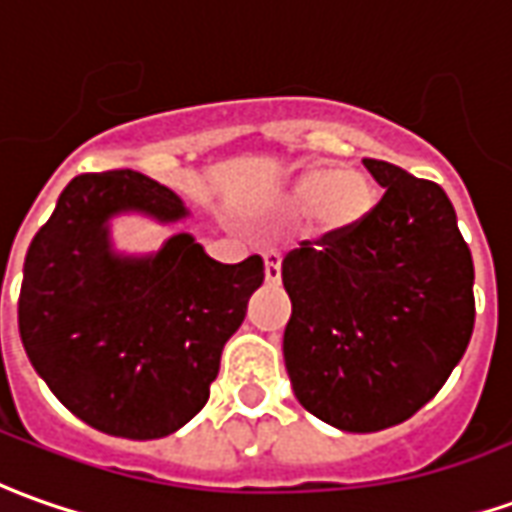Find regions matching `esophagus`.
<instances>
[{
	"label": "esophagus",
	"instance_id": "obj_1",
	"mask_svg": "<svg viewBox=\"0 0 512 512\" xmlns=\"http://www.w3.org/2000/svg\"><path fill=\"white\" fill-rule=\"evenodd\" d=\"M263 260H266V283L277 285L280 283V255L277 252H266Z\"/></svg>",
	"mask_w": 512,
	"mask_h": 512
}]
</instances>
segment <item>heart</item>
<instances>
[{
  "instance_id": "heart-1",
  "label": "heart",
  "mask_w": 512,
  "mask_h": 512,
  "mask_svg": "<svg viewBox=\"0 0 512 512\" xmlns=\"http://www.w3.org/2000/svg\"><path fill=\"white\" fill-rule=\"evenodd\" d=\"M375 184L358 170L316 168L300 173L280 196V212L314 218L322 235H344L367 221L375 207Z\"/></svg>"
}]
</instances>
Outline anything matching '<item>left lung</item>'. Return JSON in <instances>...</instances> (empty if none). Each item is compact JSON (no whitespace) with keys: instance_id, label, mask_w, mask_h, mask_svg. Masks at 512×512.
<instances>
[{"instance_id":"left-lung-1","label":"left lung","mask_w":512,"mask_h":512,"mask_svg":"<svg viewBox=\"0 0 512 512\" xmlns=\"http://www.w3.org/2000/svg\"><path fill=\"white\" fill-rule=\"evenodd\" d=\"M384 187L367 221L283 257L285 370L342 431L398 426L440 392L474 333V260L446 190L364 159Z\"/></svg>"}]
</instances>
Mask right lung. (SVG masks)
<instances>
[{"instance_id": "add662e5", "label": "right lung", "mask_w": 512, "mask_h": 512, "mask_svg": "<svg viewBox=\"0 0 512 512\" xmlns=\"http://www.w3.org/2000/svg\"><path fill=\"white\" fill-rule=\"evenodd\" d=\"M187 215L182 198L137 170L83 173L66 184L24 257L19 333L52 395L92 429L156 440L210 398L221 350L263 283V257L212 260L193 235L156 255L111 249L109 218Z\"/></svg>"}]
</instances>
